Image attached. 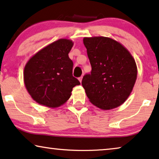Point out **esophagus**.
<instances>
[{
  "label": "esophagus",
  "mask_w": 159,
  "mask_h": 159,
  "mask_svg": "<svg viewBox=\"0 0 159 159\" xmlns=\"http://www.w3.org/2000/svg\"><path fill=\"white\" fill-rule=\"evenodd\" d=\"M82 78H83V76H81V77L78 78V80H79V81L81 82V81H82Z\"/></svg>",
  "instance_id": "esophagus-1"
}]
</instances>
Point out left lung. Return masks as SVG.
<instances>
[{
  "mask_svg": "<svg viewBox=\"0 0 159 159\" xmlns=\"http://www.w3.org/2000/svg\"><path fill=\"white\" fill-rule=\"evenodd\" d=\"M84 44L92 65L82 86L90 102L103 111L119 107L132 92L137 67L132 55L121 43L108 37H85Z\"/></svg>",
  "mask_w": 159,
  "mask_h": 159,
  "instance_id": "obj_1",
  "label": "left lung"
}]
</instances>
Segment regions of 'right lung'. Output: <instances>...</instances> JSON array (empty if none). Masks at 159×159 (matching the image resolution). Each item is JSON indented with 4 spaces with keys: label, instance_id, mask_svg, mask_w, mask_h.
I'll return each mask as SVG.
<instances>
[{
    "label": "right lung",
    "instance_id": "1",
    "mask_svg": "<svg viewBox=\"0 0 159 159\" xmlns=\"http://www.w3.org/2000/svg\"><path fill=\"white\" fill-rule=\"evenodd\" d=\"M73 43L70 39H59L35 53L25 65V86L39 105L60 107L70 97L74 86L80 85L72 74L73 63L68 57Z\"/></svg>",
    "mask_w": 159,
    "mask_h": 159
}]
</instances>
